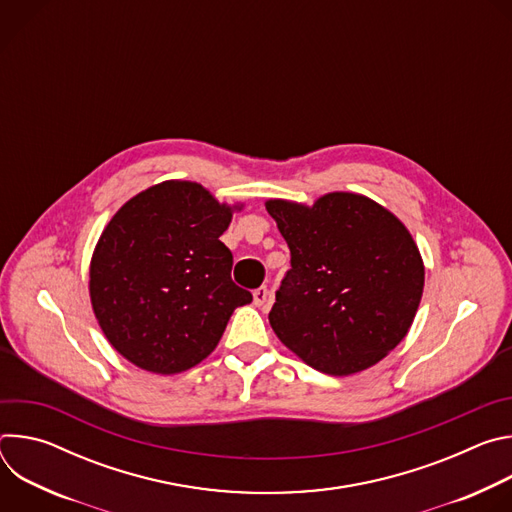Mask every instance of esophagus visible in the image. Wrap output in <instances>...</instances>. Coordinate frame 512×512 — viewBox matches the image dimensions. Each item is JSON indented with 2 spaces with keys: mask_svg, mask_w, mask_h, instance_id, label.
<instances>
[{
  "mask_svg": "<svg viewBox=\"0 0 512 512\" xmlns=\"http://www.w3.org/2000/svg\"><path fill=\"white\" fill-rule=\"evenodd\" d=\"M267 296H269V289H267L265 285L257 287V289L253 291V302H255V306H263V304L267 302Z\"/></svg>",
  "mask_w": 512,
  "mask_h": 512,
  "instance_id": "obj_1",
  "label": "esophagus"
}]
</instances>
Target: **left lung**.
<instances>
[{"instance_id":"1","label":"left lung","mask_w":512,"mask_h":512,"mask_svg":"<svg viewBox=\"0 0 512 512\" xmlns=\"http://www.w3.org/2000/svg\"><path fill=\"white\" fill-rule=\"evenodd\" d=\"M265 206L291 255L269 312L277 338L328 375L373 367L405 338L421 302L425 273L409 231L350 192L312 208Z\"/></svg>"}]
</instances>
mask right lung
Wrapping results in <instances>:
<instances>
[{
  "label": "right lung",
  "mask_w": 512,
  "mask_h": 512,
  "mask_svg": "<svg viewBox=\"0 0 512 512\" xmlns=\"http://www.w3.org/2000/svg\"><path fill=\"white\" fill-rule=\"evenodd\" d=\"M231 208L200 184L162 182L125 202L91 261V302L113 348L174 375L204 360L235 308L253 300L221 241Z\"/></svg>",
  "instance_id": "1"
}]
</instances>
